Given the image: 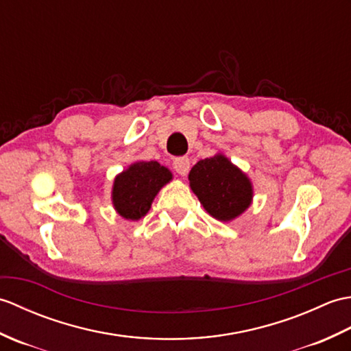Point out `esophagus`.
<instances>
[{
    "mask_svg": "<svg viewBox=\"0 0 351 351\" xmlns=\"http://www.w3.org/2000/svg\"><path fill=\"white\" fill-rule=\"evenodd\" d=\"M173 169L176 170V173L185 176L190 170V160L187 156H178V158L173 160Z\"/></svg>",
    "mask_w": 351,
    "mask_h": 351,
    "instance_id": "34e87169",
    "label": "esophagus"
}]
</instances>
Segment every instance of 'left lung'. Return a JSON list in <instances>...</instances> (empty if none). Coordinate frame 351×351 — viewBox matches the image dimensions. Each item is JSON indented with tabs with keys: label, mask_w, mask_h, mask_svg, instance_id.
<instances>
[{
	"label": "left lung",
	"mask_w": 351,
	"mask_h": 351,
	"mask_svg": "<svg viewBox=\"0 0 351 351\" xmlns=\"http://www.w3.org/2000/svg\"><path fill=\"white\" fill-rule=\"evenodd\" d=\"M189 180L205 211L220 221L237 219L252 204L253 187L247 175L223 154L196 162Z\"/></svg>",
	"instance_id": "obj_1"
}]
</instances>
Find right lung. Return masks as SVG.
<instances>
[{
	"mask_svg": "<svg viewBox=\"0 0 351 351\" xmlns=\"http://www.w3.org/2000/svg\"><path fill=\"white\" fill-rule=\"evenodd\" d=\"M171 181V171L156 161H137L114 178L113 206L126 220H140L151 210L158 191Z\"/></svg>",
	"mask_w": 351,
	"mask_h": 351,
	"instance_id": "add662e5",
	"label": "right lung"
}]
</instances>
